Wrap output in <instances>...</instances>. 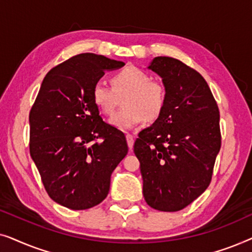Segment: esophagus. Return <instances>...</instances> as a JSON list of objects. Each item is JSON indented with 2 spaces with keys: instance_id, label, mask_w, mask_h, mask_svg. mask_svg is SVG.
Returning a JSON list of instances; mask_svg holds the SVG:
<instances>
[{
  "instance_id": "34e87169",
  "label": "esophagus",
  "mask_w": 252,
  "mask_h": 252,
  "mask_svg": "<svg viewBox=\"0 0 252 252\" xmlns=\"http://www.w3.org/2000/svg\"><path fill=\"white\" fill-rule=\"evenodd\" d=\"M126 140H127V144H128V148L132 150L133 144H134V136L132 135V134H127Z\"/></svg>"
}]
</instances>
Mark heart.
<instances>
[{"label": "heart", "instance_id": "b5f03b06", "mask_svg": "<svg viewBox=\"0 0 252 252\" xmlns=\"http://www.w3.org/2000/svg\"><path fill=\"white\" fill-rule=\"evenodd\" d=\"M111 87L96 84L92 91V99L99 111L111 116L119 105L123 108L110 119L116 128L127 130L141 125L146 120H155L160 116L166 102V89L163 82L154 80L150 75L135 66L117 72L111 78Z\"/></svg>", "mask_w": 252, "mask_h": 252}]
</instances>
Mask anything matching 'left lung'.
<instances>
[{
	"label": "left lung",
	"instance_id": "8db88e82",
	"mask_svg": "<svg viewBox=\"0 0 252 252\" xmlns=\"http://www.w3.org/2000/svg\"><path fill=\"white\" fill-rule=\"evenodd\" d=\"M166 102L156 122L140 132L134 154L140 160L143 196L153 209L175 212L205 191L221 147L219 108L205 79L172 57H155Z\"/></svg>",
	"mask_w": 252,
	"mask_h": 252
}]
</instances>
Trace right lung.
I'll use <instances>...</instances> for the list:
<instances>
[{
  "instance_id": "1",
  "label": "right lung",
  "mask_w": 252,
  "mask_h": 252,
  "mask_svg": "<svg viewBox=\"0 0 252 252\" xmlns=\"http://www.w3.org/2000/svg\"><path fill=\"white\" fill-rule=\"evenodd\" d=\"M124 62L80 54L51 68L30 112V154L49 197L71 210L97 205L128 153L123 132L103 122L92 99L104 71Z\"/></svg>"
}]
</instances>
